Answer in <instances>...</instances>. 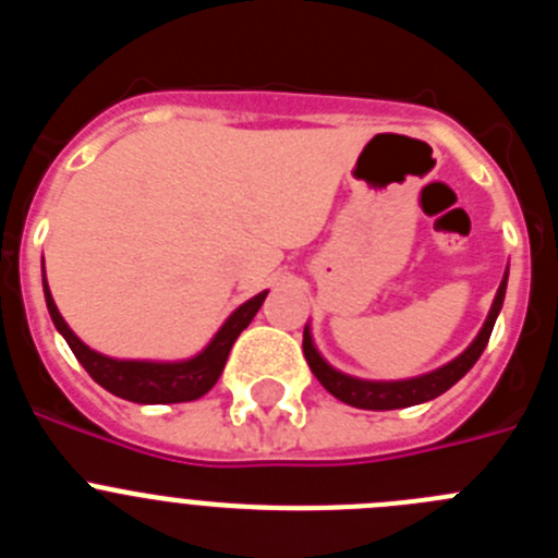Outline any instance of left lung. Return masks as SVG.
Returning <instances> with one entry per match:
<instances>
[{"label":"left lung","mask_w":558,"mask_h":558,"mask_svg":"<svg viewBox=\"0 0 558 558\" xmlns=\"http://www.w3.org/2000/svg\"><path fill=\"white\" fill-rule=\"evenodd\" d=\"M506 282H509V270L502 276L500 288H497L495 302H492L489 315L483 322L481 332L472 340L470 347L463 349L456 360H450L447 366L436 368V372H427L422 377L411 379H357L349 377V374L338 372L322 357V352L315 349L313 332H310V324L304 327V357H307L310 368L318 377L324 388H327L332 397H338L340 402H347L352 408H363V411H397V408H411L422 405V402H430V399L441 397L445 391H450L463 374L470 372L477 363V357L483 354L486 343H489V335L495 329L497 315H500L502 299H506Z\"/></svg>","instance_id":"left-lung-1"}]
</instances>
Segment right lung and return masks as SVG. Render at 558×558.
<instances>
[{"label": "right lung", "instance_id": "right-lung-1", "mask_svg": "<svg viewBox=\"0 0 558 558\" xmlns=\"http://www.w3.org/2000/svg\"><path fill=\"white\" fill-rule=\"evenodd\" d=\"M265 295H268V290H263V293H256L245 304H240L226 318L223 327L215 332V338L206 343L204 352H198L195 357L172 360V363H159V360H117L95 352V349H88L69 329V324L63 322V315L58 313L56 302H52L47 276H44V299H47L49 318H52L58 332L63 335L69 349L75 352V357L81 360V366L92 374L97 386L111 391L113 397L128 399V402H140V405H172V402H192V399L204 397L218 383L220 374H223V366L226 360H229L234 340L248 327L256 310L263 307Z\"/></svg>", "mask_w": 558, "mask_h": 558}]
</instances>
